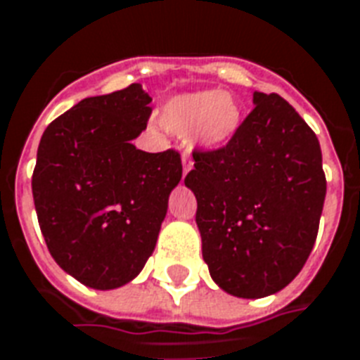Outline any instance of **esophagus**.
Instances as JSON below:
<instances>
[{"label": "esophagus", "instance_id": "1", "mask_svg": "<svg viewBox=\"0 0 360 360\" xmlns=\"http://www.w3.org/2000/svg\"><path fill=\"white\" fill-rule=\"evenodd\" d=\"M193 158L189 156V154H186V152H184L182 154V165H184V176H186V174H188L189 171H191V169H193Z\"/></svg>", "mask_w": 360, "mask_h": 360}]
</instances>
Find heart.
I'll return each instance as SVG.
<instances>
[{
    "instance_id": "1",
    "label": "heart",
    "mask_w": 360,
    "mask_h": 360,
    "mask_svg": "<svg viewBox=\"0 0 360 360\" xmlns=\"http://www.w3.org/2000/svg\"><path fill=\"white\" fill-rule=\"evenodd\" d=\"M241 111L234 96L221 91L180 94L163 105L162 122L167 130L191 135L202 146H219L236 134Z\"/></svg>"
}]
</instances>
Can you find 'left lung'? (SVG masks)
<instances>
[{
    "mask_svg": "<svg viewBox=\"0 0 360 360\" xmlns=\"http://www.w3.org/2000/svg\"><path fill=\"white\" fill-rule=\"evenodd\" d=\"M186 186L197 197L202 258L236 297L258 299L297 277L314 247L327 180L320 141L278 94L255 109L219 148H193Z\"/></svg>",
    "mask_w": 360,
    "mask_h": 360,
    "instance_id": "left-lung-1",
    "label": "left lung"
}]
</instances>
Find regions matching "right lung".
<instances>
[{
	"instance_id": "add662e5",
	"label": "right lung",
	"mask_w": 360,
	"mask_h": 360,
	"mask_svg": "<svg viewBox=\"0 0 360 360\" xmlns=\"http://www.w3.org/2000/svg\"><path fill=\"white\" fill-rule=\"evenodd\" d=\"M150 100L139 83L85 98L39 143L31 188L40 230L53 260L91 288H119L143 269L182 178L178 150L131 145Z\"/></svg>"
}]
</instances>
